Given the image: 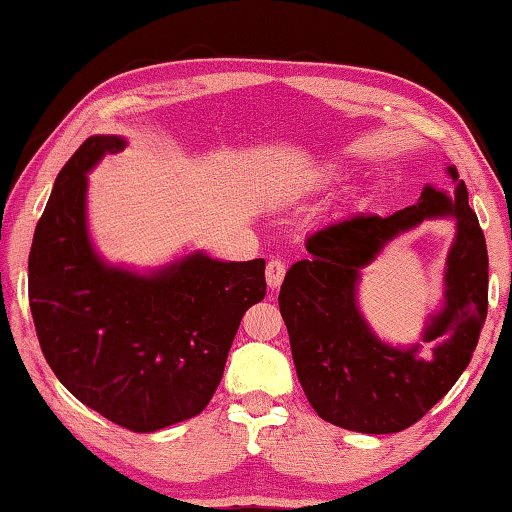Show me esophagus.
<instances>
[{
    "instance_id": "obj_1",
    "label": "esophagus",
    "mask_w": 512,
    "mask_h": 512,
    "mask_svg": "<svg viewBox=\"0 0 512 512\" xmlns=\"http://www.w3.org/2000/svg\"><path fill=\"white\" fill-rule=\"evenodd\" d=\"M284 273H287V266L280 259H271L266 266V284L271 289H280V284L284 280Z\"/></svg>"
}]
</instances>
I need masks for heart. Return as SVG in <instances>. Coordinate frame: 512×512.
<instances>
[{"mask_svg":"<svg viewBox=\"0 0 512 512\" xmlns=\"http://www.w3.org/2000/svg\"><path fill=\"white\" fill-rule=\"evenodd\" d=\"M327 176H329V178H332V176H336V173H327Z\"/></svg>","mask_w":512,"mask_h":512,"instance_id":"heart-1","label":"heart"}]
</instances>
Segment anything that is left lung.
<instances>
[{"instance_id":"8db88e82","label":"left lung","mask_w":512,"mask_h":512,"mask_svg":"<svg viewBox=\"0 0 512 512\" xmlns=\"http://www.w3.org/2000/svg\"><path fill=\"white\" fill-rule=\"evenodd\" d=\"M454 194L424 185L418 203L391 216H348L311 232L309 257L280 289V314L302 391L320 418L359 433H397L418 422L463 375L488 314V250L454 164ZM449 218L457 232L444 274V300L406 346L379 340L360 314V271L422 220ZM433 342L429 358L421 348Z\"/></svg>"}]
</instances>
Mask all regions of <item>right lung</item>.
<instances>
[{
  "label": "right lung",
  "instance_id": "add662e5",
  "mask_svg": "<svg viewBox=\"0 0 512 512\" xmlns=\"http://www.w3.org/2000/svg\"><path fill=\"white\" fill-rule=\"evenodd\" d=\"M126 146L92 135L58 173L33 235L29 305L60 384L119 427L151 433L212 400L241 316L266 296V262L194 250L135 271L101 257L88 228V173Z\"/></svg>",
  "mask_w": 512,
  "mask_h": 512
}]
</instances>
